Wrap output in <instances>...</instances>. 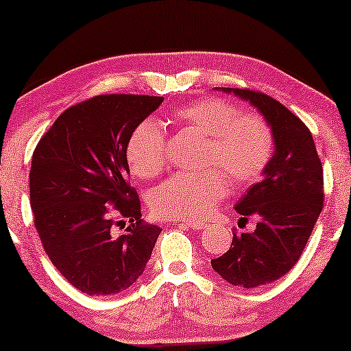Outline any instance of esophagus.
<instances>
[{"label": "esophagus", "instance_id": "obj_1", "mask_svg": "<svg viewBox=\"0 0 351 351\" xmlns=\"http://www.w3.org/2000/svg\"><path fill=\"white\" fill-rule=\"evenodd\" d=\"M178 223H180V226L189 227V229H194V230H202L206 227V224L199 223V221H178Z\"/></svg>", "mask_w": 351, "mask_h": 351}]
</instances>
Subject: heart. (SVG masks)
<instances>
[{
	"mask_svg": "<svg viewBox=\"0 0 351 351\" xmlns=\"http://www.w3.org/2000/svg\"><path fill=\"white\" fill-rule=\"evenodd\" d=\"M178 124L208 136L206 164H218L234 182H250L267 167L274 151V133L264 117L241 114L240 108L223 98H202L173 112ZM127 160L133 173L152 178L165 165V133L159 122L146 119L132 132ZM227 191L221 170L178 173L152 191L149 205L160 218L204 219Z\"/></svg>",
	"mask_w": 351,
	"mask_h": 351,
	"instance_id": "obj_1",
	"label": "heart"
}]
</instances>
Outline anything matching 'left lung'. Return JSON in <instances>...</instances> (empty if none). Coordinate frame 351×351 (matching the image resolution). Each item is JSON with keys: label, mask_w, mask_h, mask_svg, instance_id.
Listing matches in <instances>:
<instances>
[{"label": "left lung", "mask_w": 351, "mask_h": 351, "mask_svg": "<svg viewBox=\"0 0 351 351\" xmlns=\"http://www.w3.org/2000/svg\"><path fill=\"white\" fill-rule=\"evenodd\" d=\"M248 101L274 133V154L263 180L235 204V211L258 221L251 234H234L227 253L211 267L241 288L272 283L288 274L307 245L323 210V167L307 125L275 98L250 88L215 87Z\"/></svg>", "instance_id": "obj_1"}]
</instances>
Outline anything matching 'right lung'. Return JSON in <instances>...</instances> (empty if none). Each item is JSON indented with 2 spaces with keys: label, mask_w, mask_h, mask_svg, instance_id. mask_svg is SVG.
I'll return each instance as SVG.
<instances>
[{
  "label": "right lung",
  "mask_w": 351,
  "mask_h": 351,
  "mask_svg": "<svg viewBox=\"0 0 351 351\" xmlns=\"http://www.w3.org/2000/svg\"><path fill=\"white\" fill-rule=\"evenodd\" d=\"M162 101L124 93L93 97L63 111L33 152L34 227L58 272L88 295L130 288L162 232L143 223L127 162L132 132ZM117 217L131 223L119 237L112 234Z\"/></svg>",
  "instance_id": "1"
}]
</instances>
